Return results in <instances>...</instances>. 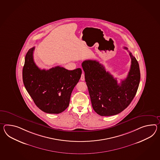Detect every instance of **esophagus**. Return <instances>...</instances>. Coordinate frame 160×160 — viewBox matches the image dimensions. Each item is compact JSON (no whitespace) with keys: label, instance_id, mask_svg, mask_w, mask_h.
<instances>
[{"label":"esophagus","instance_id":"34e87169","mask_svg":"<svg viewBox=\"0 0 160 160\" xmlns=\"http://www.w3.org/2000/svg\"><path fill=\"white\" fill-rule=\"evenodd\" d=\"M80 80H81L82 81H84V80H85V76H84V73H82Z\"/></svg>","mask_w":160,"mask_h":160}]
</instances>
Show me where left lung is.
<instances>
[{"instance_id":"obj_1","label":"left lung","mask_w":160,"mask_h":160,"mask_svg":"<svg viewBox=\"0 0 160 160\" xmlns=\"http://www.w3.org/2000/svg\"><path fill=\"white\" fill-rule=\"evenodd\" d=\"M124 48L128 50L127 47ZM129 54L131 59L130 70L120 84L96 60H86L82 63L92 108L101 116L120 113L128 106L137 94L140 82L139 66L132 53Z\"/></svg>"}]
</instances>
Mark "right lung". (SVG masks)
<instances>
[{
	"mask_svg": "<svg viewBox=\"0 0 160 160\" xmlns=\"http://www.w3.org/2000/svg\"><path fill=\"white\" fill-rule=\"evenodd\" d=\"M32 47L28 51L22 69L23 84L36 105L44 112L58 114L68 107L70 96L82 74L78 68L68 70L57 66L40 69L33 60Z\"/></svg>",
	"mask_w": 160,
	"mask_h": 160,
	"instance_id": "1",
	"label": "right lung"
}]
</instances>
